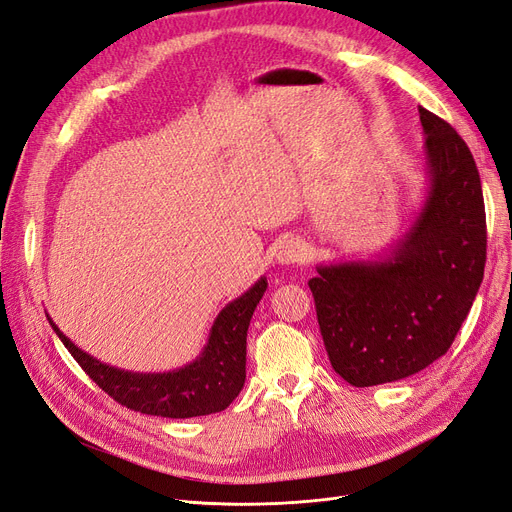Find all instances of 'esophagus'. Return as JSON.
Wrapping results in <instances>:
<instances>
[{"instance_id":"1","label":"esophagus","mask_w":512,"mask_h":512,"mask_svg":"<svg viewBox=\"0 0 512 512\" xmlns=\"http://www.w3.org/2000/svg\"><path fill=\"white\" fill-rule=\"evenodd\" d=\"M306 256H309V250H306V243L298 237H290V239L281 241L277 248L279 264H298V262H304Z\"/></svg>"}]
</instances>
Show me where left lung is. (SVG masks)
<instances>
[{"label": "left lung", "mask_w": 512, "mask_h": 512, "mask_svg": "<svg viewBox=\"0 0 512 512\" xmlns=\"http://www.w3.org/2000/svg\"><path fill=\"white\" fill-rule=\"evenodd\" d=\"M428 189L395 248L376 260L319 264L309 281L327 357L346 382L412 376L452 346L485 269V206L473 153L418 107Z\"/></svg>", "instance_id": "8db88e82"}]
</instances>
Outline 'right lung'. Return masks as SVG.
Returning <instances> with one entry per match:
<instances>
[{"label": "right lung", "instance_id": "right-lung-1", "mask_svg": "<svg viewBox=\"0 0 512 512\" xmlns=\"http://www.w3.org/2000/svg\"><path fill=\"white\" fill-rule=\"evenodd\" d=\"M260 277L248 292L229 302L214 319L201 355L172 372L138 374L119 370L81 351L48 317L73 359L109 397L134 412L161 418H195L227 410L245 382V338L256 304L267 292Z\"/></svg>", "mask_w": 512, "mask_h": 512}]
</instances>
